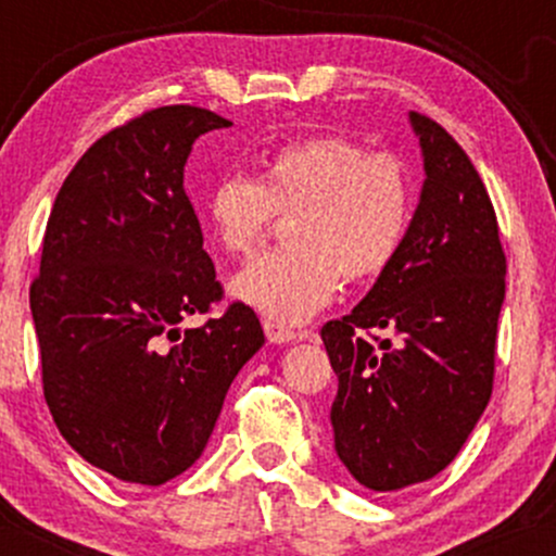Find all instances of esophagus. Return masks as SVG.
I'll use <instances>...</instances> for the list:
<instances>
[{
  "label": "esophagus",
  "instance_id": "34e87169",
  "mask_svg": "<svg viewBox=\"0 0 556 556\" xmlns=\"http://www.w3.org/2000/svg\"><path fill=\"white\" fill-rule=\"evenodd\" d=\"M264 331H266V340L274 342V344H287V342H295L298 340L295 331L287 329L285 324L271 321V318H266V321H264Z\"/></svg>",
  "mask_w": 556,
  "mask_h": 556
}]
</instances>
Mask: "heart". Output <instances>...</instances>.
Segmentation results:
<instances>
[{
  "label": "heart",
  "mask_w": 556,
  "mask_h": 556,
  "mask_svg": "<svg viewBox=\"0 0 556 556\" xmlns=\"http://www.w3.org/2000/svg\"><path fill=\"white\" fill-rule=\"evenodd\" d=\"M274 214H292L290 248L245 266L229 292L271 321L303 324L327 308L342 279L368 282L392 264L410 225V175L397 156L318 136L271 151L256 180L219 177L203 201L216 245L235 258L258 251Z\"/></svg>",
  "instance_id": "b5f03b06"
}]
</instances>
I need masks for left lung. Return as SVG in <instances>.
<instances>
[{"mask_svg":"<svg viewBox=\"0 0 556 556\" xmlns=\"http://www.w3.org/2000/svg\"><path fill=\"white\" fill-rule=\"evenodd\" d=\"M424 188L397 256L321 340L334 450L371 491L429 481L486 410L507 261L486 188L457 140L410 112ZM384 330L387 338H366Z\"/></svg>","mask_w":556,"mask_h":556,"instance_id":"obj_1","label":"left lung"}]
</instances>
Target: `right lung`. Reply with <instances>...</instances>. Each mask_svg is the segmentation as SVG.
<instances>
[{"label": "right lung", "instance_id": "add662e5", "mask_svg": "<svg viewBox=\"0 0 556 556\" xmlns=\"http://www.w3.org/2000/svg\"><path fill=\"white\" fill-rule=\"evenodd\" d=\"M229 125L188 104L140 114L80 156L49 216L30 285L43 397L65 442L119 481L162 486L188 470L264 344L242 303L180 329L222 298L185 164Z\"/></svg>", "mask_w": 556, "mask_h": 556}]
</instances>
